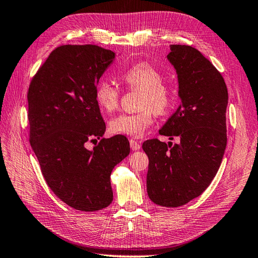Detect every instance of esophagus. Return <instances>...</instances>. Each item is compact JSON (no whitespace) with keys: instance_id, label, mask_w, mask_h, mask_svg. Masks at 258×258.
<instances>
[{"instance_id":"obj_1","label":"esophagus","mask_w":258,"mask_h":258,"mask_svg":"<svg viewBox=\"0 0 258 258\" xmlns=\"http://www.w3.org/2000/svg\"><path fill=\"white\" fill-rule=\"evenodd\" d=\"M130 145H131V148L132 150H139L141 149V144H139L138 142H136L135 139H131L130 141Z\"/></svg>"}]
</instances>
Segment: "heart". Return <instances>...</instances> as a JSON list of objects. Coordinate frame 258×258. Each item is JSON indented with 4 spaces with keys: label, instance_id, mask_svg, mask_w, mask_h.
Returning <instances> with one entry per match:
<instances>
[{
    "label": "heart",
    "instance_id": "b5f03b06",
    "mask_svg": "<svg viewBox=\"0 0 258 258\" xmlns=\"http://www.w3.org/2000/svg\"><path fill=\"white\" fill-rule=\"evenodd\" d=\"M130 88L142 91L139 108L135 113H122L109 121L110 133L139 137L153 122V112L162 115L171 109L174 92L170 84L162 81L161 72L147 62H139L125 71L121 77ZM95 99L105 112H112L119 105L120 92L108 81H101L95 90Z\"/></svg>",
    "mask_w": 258,
    "mask_h": 258
}]
</instances>
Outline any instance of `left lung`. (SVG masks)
Returning a JSON list of instances; mask_svg holds the SVG:
<instances>
[{"mask_svg":"<svg viewBox=\"0 0 258 258\" xmlns=\"http://www.w3.org/2000/svg\"><path fill=\"white\" fill-rule=\"evenodd\" d=\"M167 59L178 78L181 105L159 133L180 138L143 144L149 158L147 192L161 207L177 208L200 196L218 171L227 146L228 91L219 71L189 45H171Z\"/></svg>","mask_w":258,"mask_h":258,"instance_id":"1","label":"left lung"}]
</instances>
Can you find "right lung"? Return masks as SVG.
<instances>
[{
    "instance_id": "add662e5",
    "label": "right lung",
    "mask_w": 258,
    "mask_h": 258,
    "mask_svg": "<svg viewBox=\"0 0 258 258\" xmlns=\"http://www.w3.org/2000/svg\"><path fill=\"white\" fill-rule=\"evenodd\" d=\"M114 57L92 44L58 46L28 91L30 144L43 177L62 202L83 212L112 202L110 175L130 153L123 135L101 138L93 150L85 147L105 134L95 90Z\"/></svg>"
}]
</instances>
